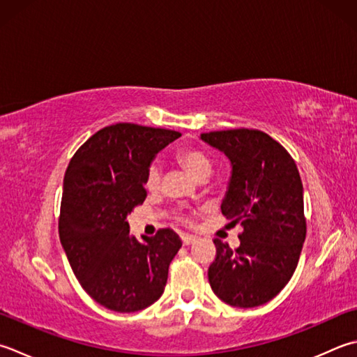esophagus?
<instances>
[{
	"label": "esophagus",
	"instance_id": "1",
	"mask_svg": "<svg viewBox=\"0 0 357 357\" xmlns=\"http://www.w3.org/2000/svg\"><path fill=\"white\" fill-rule=\"evenodd\" d=\"M181 240H183V243L185 244V246H188V244H193L195 241L198 240V236H195V235H181Z\"/></svg>",
	"mask_w": 357,
	"mask_h": 357
}]
</instances>
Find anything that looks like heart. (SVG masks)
Instances as JSON below:
<instances>
[{"mask_svg":"<svg viewBox=\"0 0 357 357\" xmlns=\"http://www.w3.org/2000/svg\"><path fill=\"white\" fill-rule=\"evenodd\" d=\"M178 160L183 164L185 169L190 172L195 178H207L212 172V162L204 153L195 149H185L178 155ZM160 183V169L158 164H151L149 172H146L145 178V185L150 190H155V188Z\"/></svg>","mask_w":357,"mask_h":357,"instance_id":"b5f03b06","label":"heart"}]
</instances>
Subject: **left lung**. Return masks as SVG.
<instances>
[{"label": "left lung", "instance_id": "8db88e82", "mask_svg": "<svg viewBox=\"0 0 357 357\" xmlns=\"http://www.w3.org/2000/svg\"><path fill=\"white\" fill-rule=\"evenodd\" d=\"M201 139L225 153L232 174L221 212L240 222V246L213 240L208 283L222 302L236 308L264 305L280 292L297 268L306 236L303 185L294 159L258 130L202 132Z\"/></svg>", "mask_w": 357, "mask_h": 357}]
</instances>
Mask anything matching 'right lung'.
<instances>
[{
    "instance_id": "obj_1",
    "label": "right lung",
    "mask_w": 357,
    "mask_h": 357,
    "mask_svg": "<svg viewBox=\"0 0 357 357\" xmlns=\"http://www.w3.org/2000/svg\"><path fill=\"white\" fill-rule=\"evenodd\" d=\"M181 132L116 123L91 136L63 179L59 234L77 280L97 303L136 312L162 296L183 241L172 229L137 241L127 216L146 197L151 160Z\"/></svg>"
}]
</instances>
